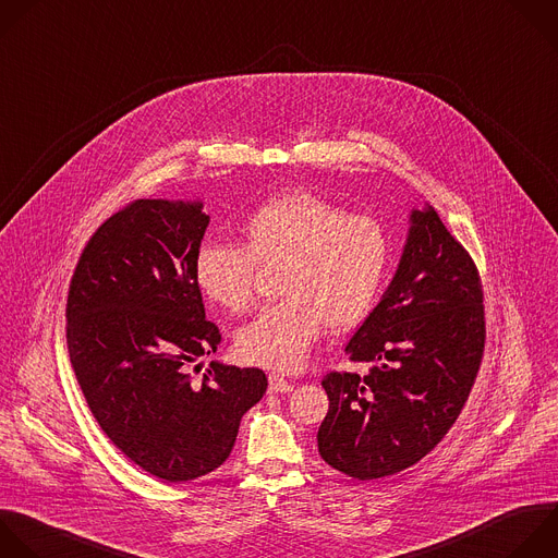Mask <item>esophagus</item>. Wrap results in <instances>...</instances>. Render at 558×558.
Masks as SVG:
<instances>
[{
	"mask_svg": "<svg viewBox=\"0 0 558 558\" xmlns=\"http://www.w3.org/2000/svg\"><path fill=\"white\" fill-rule=\"evenodd\" d=\"M269 390L274 395H280V392H291L293 390V384H289L284 377L280 375H269Z\"/></svg>",
	"mask_w": 558,
	"mask_h": 558,
	"instance_id": "1",
	"label": "esophagus"
}]
</instances>
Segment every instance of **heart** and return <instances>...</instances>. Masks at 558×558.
<instances>
[{
	"label": "heart",
	"mask_w": 558,
	"mask_h": 558,
	"mask_svg": "<svg viewBox=\"0 0 558 558\" xmlns=\"http://www.w3.org/2000/svg\"><path fill=\"white\" fill-rule=\"evenodd\" d=\"M276 269L282 298L236 332L243 361L293 373L322 335L359 326L379 302L392 267L384 226L308 193L263 204L243 226V245L208 241L195 258L202 293L230 313H243L257 267Z\"/></svg>",
	"instance_id": "obj_1"
}]
</instances>
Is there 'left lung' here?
I'll list each match as a JSON object with an SVG mask.
<instances>
[{"instance_id": "8db88e82", "label": "left lung", "mask_w": 558, "mask_h": 558, "mask_svg": "<svg viewBox=\"0 0 558 558\" xmlns=\"http://www.w3.org/2000/svg\"><path fill=\"white\" fill-rule=\"evenodd\" d=\"M486 343L480 271L438 213H412L392 284L345 345L365 373H330L324 462L379 480L421 462L458 421Z\"/></svg>"}]
</instances>
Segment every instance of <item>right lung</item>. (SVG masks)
<instances>
[{"label": "right lung", "instance_id": "1", "mask_svg": "<svg viewBox=\"0 0 558 558\" xmlns=\"http://www.w3.org/2000/svg\"><path fill=\"white\" fill-rule=\"evenodd\" d=\"M208 223L202 204L135 199L92 234L68 291L70 361L94 418L166 482L219 469L267 390L263 369L217 361L193 379L221 343L195 280Z\"/></svg>", "mask_w": 558, "mask_h": 558}]
</instances>
